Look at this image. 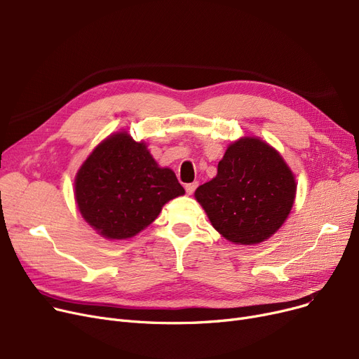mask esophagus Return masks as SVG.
<instances>
[{"instance_id": "esophagus-1", "label": "esophagus", "mask_w": 359, "mask_h": 359, "mask_svg": "<svg viewBox=\"0 0 359 359\" xmlns=\"http://www.w3.org/2000/svg\"><path fill=\"white\" fill-rule=\"evenodd\" d=\"M196 187H198V182H194V183H187V184H184L186 194H187V195H192V194L195 192Z\"/></svg>"}]
</instances>
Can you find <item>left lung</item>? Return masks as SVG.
I'll return each instance as SVG.
<instances>
[{"mask_svg":"<svg viewBox=\"0 0 359 359\" xmlns=\"http://www.w3.org/2000/svg\"><path fill=\"white\" fill-rule=\"evenodd\" d=\"M295 177L275 148L255 137L229 145L217 176L195 198L212 227L234 244H257L275 234L290 215Z\"/></svg>","mask_w":359,"mask_h":359,"instance_id":"left-lung-1","label":"left lung"}]
</instances>
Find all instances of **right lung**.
I'll list each match as a JSON object with an SVG mask.
<instances>
[{
	"instance_id": "add662e5",
	"label": "right lung",
	"mask_w": 359,
	"mask_h": 359,
	"mask_svg": "<svg viewBox=\"0 0 359 359\" xmlns=\"http://www.w3.org/2000/svg\"><path fill=\"white\" fill-rule=\"evenodd\" d=\"M74 186L83 218L110 240L134 237L158 217L164 203L184 194L173 170L158 167L147 145L128 132L94 148Z\"/></svg>"
}]
</instances>
